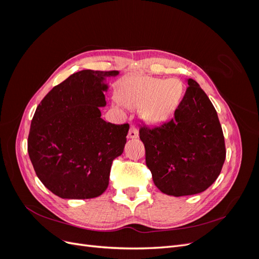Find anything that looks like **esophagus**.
Listing matches in <instances>:
<instances>
[{"instance_id": "34e87169", "label": "esophagus", "mask_w": 259, "mask_h": 259, "mask_svg": "<svg viewBox=\"0 0 259 259\" xmlns=\"http://www.w3.org/2000/svg\"><path fill=\"white\" fill-rule=\"evenodd\" d=\"M138 137V130L135 125H132L128 132V138H137Z\"/></svg>"}]
</instances>
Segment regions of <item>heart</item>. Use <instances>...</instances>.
Here are the masks:
<instances>
[{"mask_svg":"<svg viewBox=\"0 0 259 259\" xmlns=\"http://www.w3.org/2000/svg\"><path fill=\"white\" fill-rule=\"evenodd\" d=\"M183 93L176 79L163 81L151 76L130 80L121 90V98L130 107L143 106V114L150 123H162L175 110Z\"/></svg>","mask_w":259,"mask_h":259,"instance_id":"obj_1","label":"heart"}]
</instances>
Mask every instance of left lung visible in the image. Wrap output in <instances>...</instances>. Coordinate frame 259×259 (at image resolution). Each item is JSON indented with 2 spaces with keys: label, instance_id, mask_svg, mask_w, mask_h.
Here are the masks:
<instances>
[{
  "label": "left lung",
  "instance_id": "left-lung-1",
  "mask_svg": "<svg viewBox=\"0 0 259 259\" xmlns=\"http://www.w3.org/2000/svg\"><path fill=\"white\" fill-rule=\"evenodd\" d=\"M188 85L173 119L139 130L154 185L174 197L206 190L221 174L226 159L225 138L213 104L194 80H188Z\"/></svg>",
  "mask_w": 259,
  "mask_h": 259
}]
</instances>
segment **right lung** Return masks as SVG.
Here are the masks:
<instances>
[{
	"instance_id": "1",
	"label": "right lung",
	"mask_w": 259,
	"mask_h": 259,
	"mask_svg": "<svg viewBox=\"0 0 259 259\" xmlns=\"http://www.w3.org/2000/svg\"><path fill=\"white\" fill-rule=\"evenodd\" d=\"M119 71L82 70L46 95L31 121L28 152L36 176L62 199H92L109 185L112 162L130 130L101 119L106 77Z\"/></svg>"
}]
</instances>
